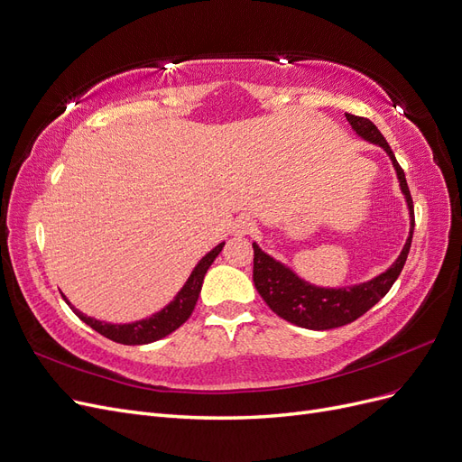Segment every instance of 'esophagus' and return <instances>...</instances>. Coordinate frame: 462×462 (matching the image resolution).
Wrapping results in <instances>:
<instances>
[{
  "mask_svg": "<svg viewBox=\"0 0 462 462\" xmlns=\"http://www.w3.org/2000/svg\"><path fill=\"white\" fill-rule=\"evenodd\" d=\"M253 230H254V222L249 217H240L236 220V225H234V234L236 236H247Z\"/></svg>",
  "mask_w": 462,
  "mask_h": 462,
  "instance_id": "34e87169",
  "label": "esophagus"
}]
</instances>
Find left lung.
Listing matches in <instances>:
<instances>
[{
  "instance_id": "left-lung-1",
  "label": "left lung",
  "mask_w": 462,
  "mask_h": 462,
  "mask_svg": "<svg viewBox=\"0 0 462 462\" xmlns=\"http://www.w3.org/2000/svg\"><path fill=\"white\" fill-rule=\"evenodd\" d=\"M346 119L357 136H362L364 141L371 144L381 146L388 153L392 165H394L402 194L409 209V236L398 259L392 263L390 268H386L379 276L350 287H319L304 282L291 268L270 257L268 253H264L253 242V282L259 295L270 306L272 312H276L285 321L293 323V326L312 331L343 328L373 309L390 291V287L394 285L400 272L403 270L415 230L413 199L411 194H409L405 173L396 162L394 152L388 146L377 125L369 122L367 117L346 114Z\"/></svg>"
}]
</instances>
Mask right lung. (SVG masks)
<instances>
[{"mask_svg": "<svg viewBox=\"0 0 462 462\" xmlns=\"http://www.w3.org/2000/svg\"><path fill=\"white\" fill-rule=\"evenodd\" d=\"M222 247H225V242H220L217 247H213L208 254H205V257H201L199 263L194 266L192 274L188 276L186 283L180 287V291L175 295V299L171 300L167 306H163L160 312L152 314L144 319H136V321H131V323L100 321L97 318H91L88 314L79 312L76 306L64 297V293H62V299L76 312V316L81 321L88 323L89 328H93L102 337L114 340V343L129 345V346L156 343V340H160V338L173 333L175 329H179L182 323L192 316L194 306H196L199 291H201L203 278H205V274H208V270L213 264V261L218 257V253L222 251Z\"/></svg>", "mask_w": 462, "mask_h": 462, "instance_id": "obj_1", "label": "right lung"}]
</instances>
